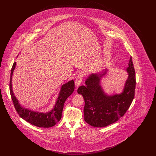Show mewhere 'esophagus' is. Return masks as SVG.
Returning a JSON list of instances; mask_svg holds the SVG:
<instances>
[{
	"instance_id": "esophagus-1",
	"label": "esophagus",
	"mask_w": 156,
	"mask_h": 156,
	"mask_svg": "<svg viewBox=\"0 0 156 156\" xmlns=\"http://www.w3.org/2000/svg\"><path fill=\"white\" fill-rule=\"evenodd\" d=\"M83 74L82 73H79L78 75L76 76V78L75 81V86L79 87V86L81 85L82 81V78H83Z\"/></svg>"
}]
</instances>
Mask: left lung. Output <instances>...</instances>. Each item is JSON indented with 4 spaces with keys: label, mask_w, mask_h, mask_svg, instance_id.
I'll return each instance as SVG.
<instances>
[{
    "label": "left lung",
    "mask_w": 156,
    "mask_h": 156,
    "mask_svg": "<svg viewBox=\"0 0 156 156\" xmlns=\"http://www.w3.org/2000/svg\"><path fill=\"white\" fill-rule=\"evenodd\" d=\"M127 68L128 78L120 94L108 95L100 83L107 69L90 75L85 81L86 86L78 88V93L85 101L84 120L90 126L102 127L108 126L122 118L132 104L136 88V75L132 58L130 57Z\"/></svg>",
    "instance_id": "8db88e82"
}]
</instances>
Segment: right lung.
Here are the masks:
<instances>
[{
	"instance_id": "add662e5",
	"label": "right lung",
	"mask_w": 156,
	"mask_h": 156,
	"mask_svg": "<svg viewBox=\"0 0 156 156\" xmlns=\"http://www.w3.org/2000/svg\"><path fill=\"white\" fill-rule=\"evenodd\" d=\"M16 62L13 63L10 73V92L15 109L19 116L24 120L28 122L34 126L39 127H51L57 124L61 118L64 105L67 98L69 97L75 89L74 82L73 80L64 84L60 90L59 95L55 105L51 111L47 113H41L31 111L23 108L14 95L12 90V75L15 70Z\"/></svg>"
}]
</instances>
